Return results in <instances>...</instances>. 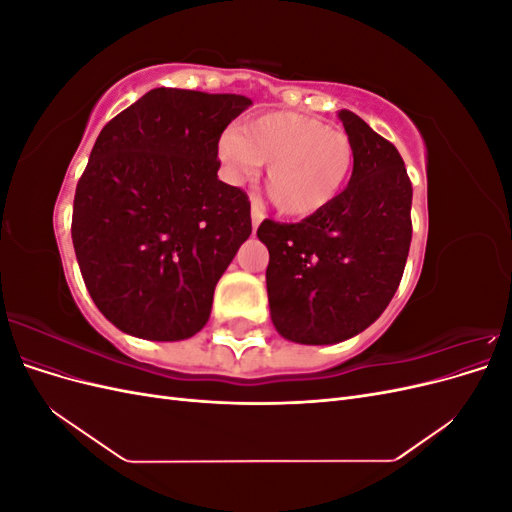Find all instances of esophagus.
<instances>
[{"mask_svg":"<svg viewBox=\"0 0 512 512\" xmlns=\"http://www.w3.org/2000/svg\"><path fill=\"white\" fill-rule=\"evenodd\" d=\"M262 220H265V215H262V211L254 205V207H252V226H254V230L260 226Z\"/></svg>","mask_w":512,"mask_h":512,"instance_id":"1","label":"esophagus"}]
</instances>
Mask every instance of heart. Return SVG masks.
I'll list each match as a JSON object with an SVG mask.
<instances>
[{
	"mask_svg": "<svg viewBox=\"0 0 512 512\" xmlns=\"http://www.w3.org/2000/svg\"><path fill=\"white\" fill-rule=\"evenodd\" d=\"M218 158L230 183L252 179L267 167L269 203L290 218H305L327 207L346 185L354 151L346 132L297 113H265L226 130Z\"/></svg>",
	"mask_w": 512,
	"mask_h": 512,
	"instance_id": "obj_1",
	"label": "heart"
}]
</instances>
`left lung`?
I'll return each mask as SVG.
<instances>
[{"label":"left lung","mask_w":512,"mask_h":512,"mask_svg":"<svg viewBox=\"0 0 512 512\" xmlns=\"http://www.w3.org/2000/svg\"><path fill=\"white\" fill-rule=\"evenodd\" d=\"M354 151L352 177L333 203L299 224L265 220L273 327L290 342L337 344L391 303L412 241V183L395 145L339 111Z\"/></svg>","instance_id":"left-lung-1"}]
</instances>
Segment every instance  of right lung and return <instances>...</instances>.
<instances>
[{
	"label": "right lung",
	"instance_id": "right-lung-1",
	"mask_svg": "<svg viewBox=\"0 0 512 512\" xmlns=\"http://www.w3.org/2000/svg\"><path fill=\"white\" fill-rule=\"evenodd\" d=\"M252 100L158 87L102 128L76 185L72 243L96 307L123 333L179 342L252 235L250 200L218 179V143Z\"/></svg>",
	"mask_w": 512,
	"mask_h": 512
}]
</instances>
